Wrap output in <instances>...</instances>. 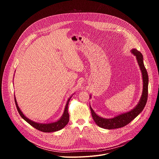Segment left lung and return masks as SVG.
Wrapping results in <instances>:
<instances>
[{"label": "left lung", "instance_id": "8db88e82", "mask_svg": "<svg viewBox=\"0 0 159 159\" xmlns=\"http://www.w3.org/2000/svg\"><path fill=\"white\" fill-rule=\"evenodd\" d=\"M133 55H134L137 58L139 65L142 75L143 79V91L140 99L133 109L125 113H122L118 116H116L112 118H103L98 116L94 111L93 108L90 106V109L91 111L93 118L96 125L101 128L111 129L123 127L129 124L133 120L137 117L144 109L148 98V76L147 71L145 69L143 63V58L142 54L137 49H132L131 50ZM90 98H91V95H90Z\"/></svg>", "mask_w": 159, "mask_h": 159}]
</instances>
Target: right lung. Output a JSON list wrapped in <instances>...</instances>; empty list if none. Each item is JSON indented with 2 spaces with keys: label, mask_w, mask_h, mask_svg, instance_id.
I'll use <instances>...</instances> for the list:
<instances>
[{
  "label": "right lung",
  "mask_w": 159,
  "mask_h": 159,
  "mask_svg": "<svg viewBox=\"0 0 159 159\" xmlns=\"http://www.w3.org/2000/svg\"><path fill=\"white\" fill-rule=\"evenodd\" d=\"M72 96H73V94H72ZM72 96H71V97H70V98H69V99H68L66 104L65 105V107L62 116H61V118L57 121L50 123H36V122H34V121L30 120L29 118H28L26 116H25V115H24L23 113H22V112L20 111V108L19 107L15 96H14V99H15V102H16V105L17 107V109L19 113L20 116L22 117V118H23L26 122H28L30 125L33 126L34 128L41 131L45 132V133H50V132L51 133V132L57 131L58 130L61 129L67 125L68 123H69V112H68V106H69V102Z\"/></svg>",
  "instance_id": "1"
}]
</instances>
